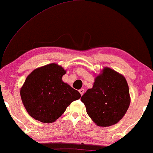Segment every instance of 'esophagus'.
<instances>
[{
	"label": "esophagus",
	"instance_id": "esophagus-1",
	"mask_svg": "<svg viewBox=\"0 0 153 153\" xmlns=\"http://www.w3.org/2000/svg\"><path fill=\"white\" fill-rule=\"evenodd\" d=\"M79 93H80V94H81V95H83V93H84V89H83V88H81L80 90H79Z\"/></svg>",
	"mask_w": 153,
	"mask_h": 153
}]
</instances>
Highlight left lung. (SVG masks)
Here are the masks:
<instances>
[{"mask_svg":"<svg viewBox=\"0 0 153 153\" xmlns=\"http://www.w3.org/2000/svg\"><path fill=\"white\" fill-rule=\"evenodd\" d=\"M92 120L109 127L123 118L130 104L129 86L123 74L105 67L95 78L92 88L81 98Z\"/></svg>","mask_w":153,"mask_h":153,"instance_id":"left-lung-1","label":"left lung"}]
</instances>
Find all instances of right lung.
Returning a JSON list of instances; mask_svg holds the SVG:
<instances>
[{"instance_id": "add662e5", "label": "right lung", "mask_w": 153, "mask_h": 153, "mask_svg": "<svg viewBox=\"0 0 153 153\" xmlns=\"http://www.w3.org/2000/svg\"><path fill=\"white\" fill-rule=\"evenodd\" d=\"M67 70L56 63L39 67L27 76L20 90L25 108L35 120L55 122L81 94L62 80Z\"/></svg>"}]
</instances>
